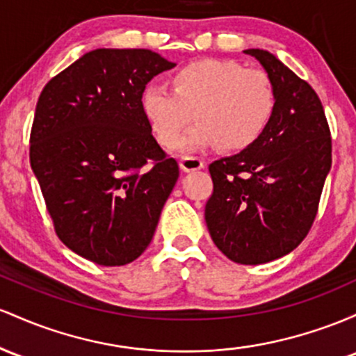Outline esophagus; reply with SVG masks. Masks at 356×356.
Instances as JSON below:
<instances>
[{
	"mask_svg": "<svg viewBox=\"0 0 356 356\" xmlns=\"http://www.w3.org/2000/svg\"><path fill=\"white\" fill-rule=\"evenodd\" d=\"M203 166H205V161L198 156H181L179 159V168L183 171H197L202 170Z\"/></svg>",
	"mask_w": 356,
	"mask_h": 356,
	"instance_id": "esophagus-1",
	"label": "esophagus"
}]
</instances>
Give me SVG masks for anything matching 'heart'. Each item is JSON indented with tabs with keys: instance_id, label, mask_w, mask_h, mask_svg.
Segmentation results:
<instances>
[{
	"instance_id": "b5f03b06",
	"label": "heart",
	"mask_w": 356,
	"mask_h": 356,
	"mask_svg": "<svg viewBox=\"0 0 356 356\" xmlns=\"http://www.w3.org/2000/svg\"><path fill=\"white\" fill-rule=\"evenodd\" d=\"M170 86L149 83L141 94L143 115L165 147L175 145L193 110L199 122L177 147L217 143L225 151L243 149L261 138L277 106L269 75L234 60H193L171 74Z\"/></svg>"
}]
</instances>
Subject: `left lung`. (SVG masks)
<instances>
[{
  "label": "left lung",
  "mask_w": 356,
  "mask_h": 356,
  "mask_svg": "<svg viewBox=\"0 0 356 356\" xmlns=\"http://www.w3.org/2000/svg\"><path fill=\"white\" fill-rule=\"evenodd\" d=\"M245 54L266 69L277 106L257 141L209 166L205 222L222 254L257 266L289 254L311 230L331 168V133L309 83L269 51Z\"/></svg>",
  "instance_id": "8db88e82"
}]
</instances>
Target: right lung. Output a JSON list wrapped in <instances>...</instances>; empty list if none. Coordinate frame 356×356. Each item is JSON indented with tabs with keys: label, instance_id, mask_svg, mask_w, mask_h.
<instances>
[{
	"label": "right lung",
	"instance_id": "add662e5",
	"mask_svg": "<svg viewBox=\"0 0 356 356\" xmlns=\"http://www.w3.org/2000/svg\"><path fill=\"white\" fill-rule=\"evenodd\" d=\"M146 49H97L43 87L30 165L57 237L99 266L146 250L179 177L141 111L147 82L173 69Z\"/></svg>",
	"mask_w": 356,
	"mask_h": 356
}]
</instances>
